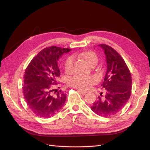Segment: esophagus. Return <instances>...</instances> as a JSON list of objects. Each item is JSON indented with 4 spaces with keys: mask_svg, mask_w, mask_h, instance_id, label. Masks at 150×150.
<instances>
[{
    "mask_svg": "<svg viewBox=\"0 0 150 150\" xmlns=\"http://www.w3.org/2000/svg\"><path fill=\"white\" fill-rule=\"evenodd\" d=\"M78 92H79L80 94H83V95L85 94L86 93H87V92H86V91H81V90H79V89H78Z\"/></svg>",
    "mask_w": 150,
    "mask_h": 150,
    "instance_id": "1",
    "label": "esophagus"
}]
</instances>
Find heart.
<instances>
[{
	"label": "heart",
	"instance_id": "b5f03b06",
	"mask_svg": "<svg viewBox=\"0 0 150 150\" xmlns=\"http://www.w3.org/2000/svg\"><path fill=\"white\" fill-rule=\"evenodd\" d=\"M76 58L83 59L87 62L91 66H94L98 62V57L96 54L92 51H84L76 53L74 56ZM73 59L71 57L66 59L64 62V70L67 73H70L72 71ZM95 83V79L91 76H75L70 78L67 81V84L71 87L74 88L79 90H86L89 86Z\"/></svg>",
	"mask_w": 150,
	"mask_h": 150
}]
</instances>
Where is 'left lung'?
<instances>
[{"mask_svg":"<svg viewBox=\"0 0 150 150\" xmlns=\"http://www.w3.org/2000/svg\"><path fill=\"white\" fill-rule=\"evenodd\" d=\"M106 55L107 70L101 86L104 91L93 105L96 115L108 117L116 115L125 106L131 96L132 79L125 61L116 50L106 44H99Z\"/></svg>","mask_w":150,"mask_h":150,"instance_id":"8db88e82","label":"left lung"}]
</instances>
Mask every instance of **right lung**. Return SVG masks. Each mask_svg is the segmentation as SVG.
Instances as JSON below:
<instances>
[{
    "label": "right lung",
    "instance_id": "1",
    "mask_svg": "<svg viewBox=\"0 0 150 150\" xmlns=\"http://www.w3.org/2000/svg\"><path fill=\"white\" fill-rule=\"evenodd\" d=\"M71 49L57 46L46 47L36 55L25 71L23 93L25 101L35 115L49 118L61 110L66 100V95L59 90L52 89L60 76L57 61L62 54Z\"/></svg>",
    "mask_w": 150,
    "mask_h": 150
}]
</instances>
